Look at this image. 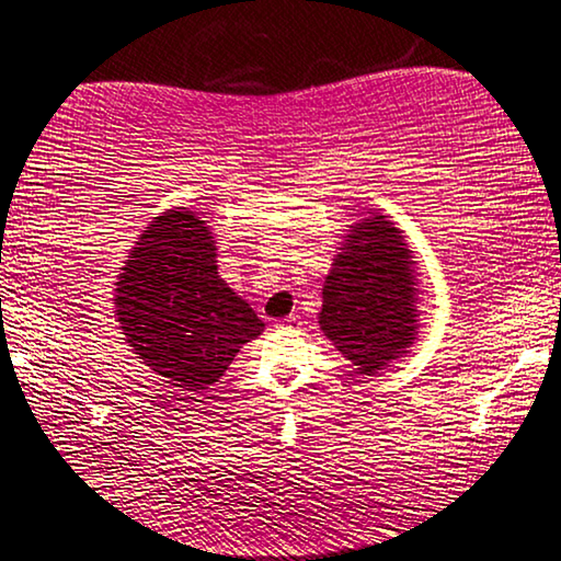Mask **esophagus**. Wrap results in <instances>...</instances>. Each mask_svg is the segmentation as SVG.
I'll list each match as a JSON object with an SVG mask.
<instances>
[{"label": "esophagus", "instance_id": "esophagus-1", "mask_svg": "<svg viewBox=\"0 0 561 561\" xmlns=\"http://www.w3.org/2000/svg\"><path fill=\"white\" fill-rule=\"evenodd\" d=\"M277 327H279V329H299L301 321H299L297 317H287V319H282Z\"/></svg>", "mask_w": 561, "mask_h": 561}]
</instances>
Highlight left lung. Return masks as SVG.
Wrapping results in <instances>:
<instances>
[{
  "label": "left lung",
  "instance_id": "left-lung-1",
  "mask_svg": "<svg viewBox=\"0 0 561 561\" xmlns=\"http://www.w3.org/2000/svg\"><path fill=\"white\" fill-rule=\"evenodd\" d=\"M413 254L386 215L348 230L324 282L319 327L356 374L374 376L408 354L417 334Z\"/></svg>",
  "mask_w": 561,
  "mask_h": 561
}]
</instances>
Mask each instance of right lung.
I'll list each match as a JSON object with an SVG mask.
<instances>
[{
  "label": "right lung",
  "instance_id": "right-lung-1",
  "mask_svg": "<svg viewBox=\"0 0 561 561\" xmlns=\"http://www.w3.org/2000/svg\"><path fill=\"white\" fill-rule=\"evenodd\" d=\"M210 227L187 207L158 215L116 282V319L133 354L170 386L201 393L225 376L264 321L217 272Z\"/></svg>",
  "mask_w": 561,
  "mask_h": 561
}]
</instances>
